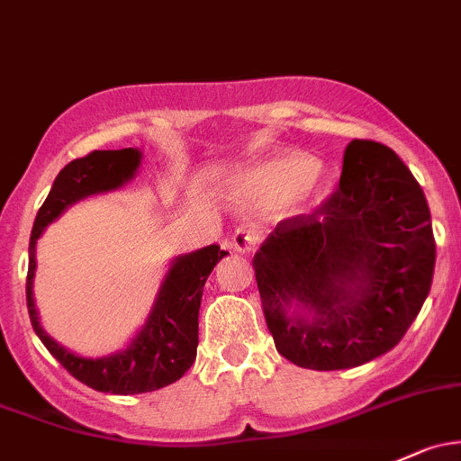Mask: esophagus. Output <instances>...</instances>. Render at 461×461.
Here are the masks:
<instances>
[{
  "mask_svg": "<svg viewBox=\"0 0 461 461\" xmlns=\"http://www.w3.org/2000/svg\"><path fill=\"white\" fill-rule=\"evenodd\" d=\"M256 245H258V234L256 231H249V230H236L234 236L230 239V247L234 251H240V254H249V251L256 249Z\"/></svg>",
  "mask_w": 461,
  "mask_h": 461,
  "instance_id": "34e87169",
  "label": "esophagus"
}]
</instances>
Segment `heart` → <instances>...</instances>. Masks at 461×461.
Segmentation results:
<instances>
[{"label":"heart","mask_w":461,"mask_h":461,"mask_svg":"<svg viewBox=\"0 0 461 461\" xmlns=\"http://www.w3.org/2000/svg\"><path fill=\"white\" fill-rule=\"evenodd\" d=\"M322 181V167L294 154H280L243 169L231 181V190L240 201L254 207H276L292 198L300 201Z\"/></svg>","instance_id":"b5f03b06"}]
</instances>
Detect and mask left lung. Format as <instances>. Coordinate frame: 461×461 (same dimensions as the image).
<instances>
[{"label":"left lung","instance_id":"1","mask_svg":"<svg viewBox=\"0 0 461 461\" xmlns=\"http://www.w3.org/2000/svg\"><path fill=\"white\" fill-rule=\"evenodd\" d=\"M254 269L280 356L316 371L365 365L404 338L430 292L435 239L422 187L393 149L353 139L338 190L313 214L280 221ZM292 302L314 316L287 319Z\"/></svg>","mask_w":461,"mask_h":461}]
</instances>
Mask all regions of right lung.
<instances>
[{"mask_svg": "<svg viewBox=\"0 0 461 461\" xmlns=\"http://www.w3.org/2000/svg\"><path fill=\"white\" fill-rule=\"evenodd\" d=\"M139 161H141L139 149L123 148L95 149L88 157L68 163L52 183V190L43 205L39 207L35 225H32L31 247H28L26 303L39 340L70 375H75L90 389L114 395L148 393V391L163 389L185 375V371L196 360L198 307H201L203 287L218 260L230 254L218 245H210L194 254L178 256L163 280L148 322L130 342V347L114 356L99 357V360L75 356L43 331L37 318L35 300H32L37 239L75 201L96 192L114 190L130 181L137 172Z\"/></svg>", "mask_w": 461, "mask_h": 461, "instance_id": "1", "label": "right lung"}]
</instances>
